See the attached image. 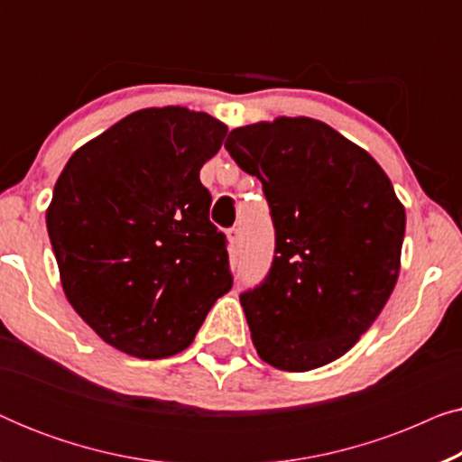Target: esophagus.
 Here are the masks:
<instances>
[{
  "label": "esophagus",
  "mask_w": 462,
  "mask_h": 462,
  "mask_svg": "<svg viewBox=\"0 0 462 462\" xmlns=\"http://www.w3.org/2000/svg\"><path fill=\"white\" fill-rule=\"evenodd\" d=\"M226 237H229V244L233 248H239V244H242V231H239L237 226H233V229L226 231Z\"/></svg>",
  "instance_id": "obj_1"
}]
</instances>
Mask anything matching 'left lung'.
<instances>
[{"instance_id":"left-lung-1","label":"left lung","mask_w":462,"mask_h":462,"mask_svg":"<svg viewBox=\"0 0 462 462\" xmlns=\"http://www.w3.org/2000/svg\"><path fill=\"white\" fill-rule=\"evenodd\" d=\"M225 149L263 182L275 256L239 296L261 359L307 372L345 356L393 292L406 210L368 151L324 122L277 117L231 130Z\"/></svg>"}]
</instances>
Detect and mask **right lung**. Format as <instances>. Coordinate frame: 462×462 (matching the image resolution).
Here are the masks:
<instances>
[{"mask_svg": "<svg viewBox=\"0 0 462 462\" xmlns=\"http://www.w3.org/2000/svg\"><path fill=\"white\" fill-rule=\"evenodd\" d=\"M226 125L187 106L130 113L67 162L46 212L67 300L105 343L162 359L231 290L199 170Z\"/></svg>", "mask_w": 462, "mask_h": 462, "instance_id": "add662e5", "label": "right lung"}]
</instances>
